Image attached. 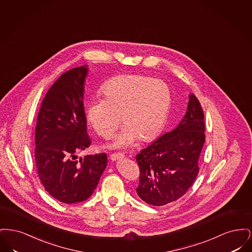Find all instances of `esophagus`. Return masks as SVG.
<instances>
[{
    "label": "esophagus",
    "mask_w": 252,
    "mask_h": 252,
    "mask_svg": "<svg viewBox=\"0 0 252 252\" xmlns=\"http://www.w3.org/2000/svg\"><path fill=\"white\" fill-rule=\"evenodd\" d=\"M123 158H124V155H123L122 153H115V154H111V155L109 156L110 160H112V161L119 160V159H122Z\"/></svg>",
    "instance_id": "1"
}]
</instances>
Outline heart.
<instances>
[{
	"label": "heart",
	"instance_id": "b5f03b06",
	"mask_svg": "<svg viewBox=\"0 0 252 252\" xmlns=\"http://www.w3.org/2000/svg\"><path fill=\"white\" fill-rule=\"evenodd\" d=\"M104 98L91 100L85 110L86 120L101 137L108 138L120 125H126L108 146L129 148L142 139L149 142L162 130L167 120L172 96L160 79L141 74L110 78L100 89Z\"/></svg>",
	"mask_w": 252,
	"mask_h": 252
}]
</instances>
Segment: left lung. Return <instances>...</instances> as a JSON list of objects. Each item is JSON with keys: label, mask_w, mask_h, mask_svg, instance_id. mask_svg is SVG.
Returning <instances> with one entry per match:
<instances>
[{"label": "left lung", "mask_w": 252, "mask_h": 252, "mask_svg": "<svg viewBox=\"0 0 252 252\" xmlns=\"http://www.w3.org/2000/svg\"><path fill=\"white\" fill-rule=\"evenodd\" d=\"M202 108L189 94L187 111L178 126L160 136L136 157L140 168L139 197L153 206L176 201L192 186L205 143Z\"/></svg>", "instance_id": "obj_1"}]
</instances>
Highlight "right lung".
Here are the masks:
<instances>
[{
    "label": "right lung",
    "instance_id": "obj_1",
    "mask_svg": "<svg viewBox=\"0 0 252 252\" xmlns=\"http://www.w3.org/2000/svg\"><path fill=\"white\" fill-rule=\"evenodd\" d=\"M88 65L73 68L52 85L39 109L35 159L45 190L63 203L88 199L107 167L106 153L76 154L91 144L87 134L84 90Z\"/></svg>",
    "mask_w": 252,
    "mask_h": 252
}]
</instances>
